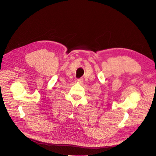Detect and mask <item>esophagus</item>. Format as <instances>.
<instances>
[{
    "label": "esophagus",
    "mask_w": 156,
    "mask_h": 156,
    "mask_svg": "<svg viewBox=\"0 0 156 156\" xmlns=\"http://www.w3.org/2000/svg\"><path fill=\"white\" fill-rule=\"evenodd\" d=\"M77 82L78 83H83V79L82 78H79V79H77Z\"/></svg>",
    "instance_id": "esophagus-1"
}]
</instances>
